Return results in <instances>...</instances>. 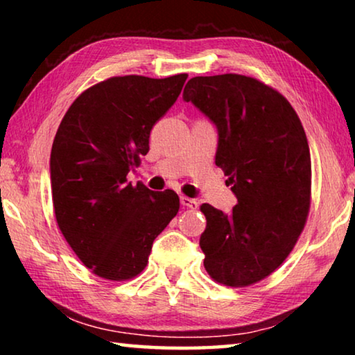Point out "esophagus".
I'll return each instance as SVG.
<instances>
[{"label": "esophagus", "instance_id": "34e87169", "mask_svg": "<svg viewBox=\"0 0 355 355\" xmlns=\"http://www.w3.org/2000/svg\"><path fill=\"white\" fill-rule=\"evenodd\" d=\"M180 202H182V205L184 208H191V209H196L197 208V200L189 199V197L182 196V197H180Z\"/></svg>", "mask_w": 355, "mask_h": 355}]
</instances>
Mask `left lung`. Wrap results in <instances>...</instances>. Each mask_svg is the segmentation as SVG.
<instances>
[{
    "label": "left lung",
    "instance_id": "1",
    "mask_svg": "<svg viewBox=\"0 0 355 355\" xmlns=\"http://www.w3.org/2000/svg\"><path fill=\"white\" fill-rule=\"evenodd\" d=\"M183 100L218 128L216 166L238 199L228 214L208 203L200 207L207 218L203 266L222 285H252L285 261L307 220V136L284 95L255 78H191Z\"/></svg>",
    "mask_w": 355,
    "mask_h": 355
}]
</instances>
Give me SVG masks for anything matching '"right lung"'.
Wrapping results in <instances>:
<instances>
[{"mask_svg": "<svg viewBox=\"0 0 355 355\" xmlns=\"http://www.w3.org/2000/svg\"><path fill=\"white\" fill-rule=\"evenodd\" d=\"M186 78H110L84 91L59 125L50 158L56 220L78 258L100 277H136L155 238L178 213L172 189L133 186L127 175L147 155L150 131L175 103Z\"/></svg>", "mask_w": 355, "mask_h": 355, "instance_id": "right-lung-1", "label": "right lung"}]
</instances>
